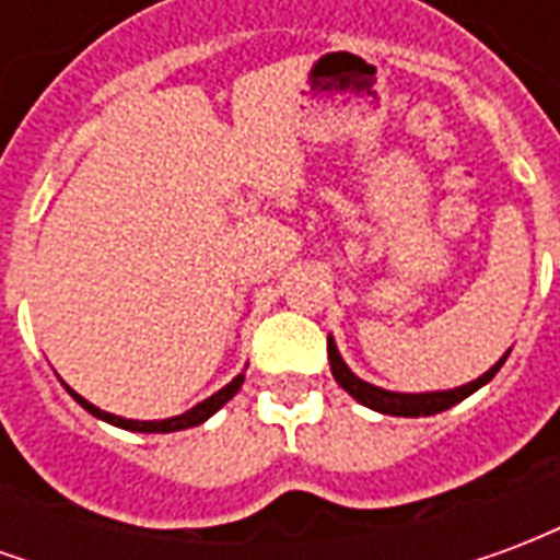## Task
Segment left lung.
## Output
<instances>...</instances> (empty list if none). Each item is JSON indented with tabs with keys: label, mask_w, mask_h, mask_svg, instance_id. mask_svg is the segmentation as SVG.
Here are the masks:
<instances>
[{
	"label": "left lung",
	"mask_w": 560,
	"mask_h": 560,
	"mask_svg": "<svg viewBox=\"0 0 560 560\" xmlns=\"http://www.w3.org/2000/svg\"><path fill=\"white\" fill-rule=\"evenodd\" d=\"M327 357L336 384H339L345 393H351L353 399L360 401V405H365V408H372V411L377 413H389V417H432V413L446 411V408H453V405H458L462 399H468L470 393H477L480 387H486V384L498 375V369L504 365L510 351H506L489 372H482L477 381H470V384H462V387L453 389H432V393H396V389L375 387V384H369L363 377H357L351 372V365L341 360V353L339 348H336V339H332V336H327Z\"/></svg>",
	"instance_id": "8db88e82"
}]
</instances>
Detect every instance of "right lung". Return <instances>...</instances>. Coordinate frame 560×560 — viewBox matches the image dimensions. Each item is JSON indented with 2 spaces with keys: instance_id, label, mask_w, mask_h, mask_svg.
<instances>
[{
  "instance_id": "right-lung-1",
  "label": "right lung",
  "mask_w": 560,
  "mask_h": 560,
  "mask_svg": "<svg viewBox=\"0 0 560 560\" xmlns=\"http://www.w3.org/2000/svg\"><path fill=\"white\" fill-rule=\"evenodd\" d=\"M245 369H248V365H245ZM243 381H245V372H240V375L233 377L231 384H224L219 393H212L209 399L197 401L195 408H188V411L179 413V417H167V420H126V417H116V413H107V411H102V408H95L92 401L83 399V396H80V393H74V389L68 387V384H62V387L68 389V396L78 401L83 411H90L92 417L110 422V425H116V429H128V432H147V434H167V432H179V429H191V425L207 422L212 413L219 411V408H224V405H228V401L236 396V389L243 387Z\"/></svg>"
}]
</instances>
